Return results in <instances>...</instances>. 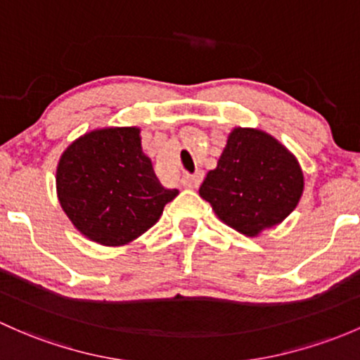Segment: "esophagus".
I'll list each match as a JSON object with an SVG mask.
<instances>
[{
    "label": "esophagus",
    "mask_w": 360,
    "mask_h": 360,
    "mask_svg": "<svg viewBox=\"0 0 360 360\" xmlns=\"http://www.w3.org/2000/svg\"><path fill=\"white\" fill-rule=\"evenodd\" d=\"M202 177H203L202 172L184 174L183 179H181V184H183L184 188H188V190H195V188H198V184L202 183Z\"/></svg>",
    "instance_id": "esophagus-1"
}]
</instances>
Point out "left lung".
I'll return each mask as SVG.
<instances>
[{
  "instance_id": "left-lung-1",
  "label": "left lung",
  "mask_w": 360,
  "mask_h": 360,
  "mask_svg": "<svg viewBox=\"0 0 360 360\" xmlns=\"http://www.w3.org/2000/svg\"><path fill=\"white\" fill-rule=\"evenodd\" d=\"M198 193L219 221L255 238L297 209L304 172L297 157L269 132L234 127Z\"/></svg>"
}]
</instances>
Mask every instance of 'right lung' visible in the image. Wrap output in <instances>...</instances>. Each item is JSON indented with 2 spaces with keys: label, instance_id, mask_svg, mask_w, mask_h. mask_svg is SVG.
<instances>
[{
  "label": "right lung",
  "instance_id": "right-lung-1",
  "mask_svg": "<svg viewBox=\"0 0 360 360\" xmlns=\"http://www.w3.org/2000/svg\"><path fill=\"white\" fill-rule=\"evenodd\" d=\"M177 195L158 181L136 126L84 132L56 165L60 207L82 236L103 247L132 243Z\"/></svg>",
  "mask_w": 360,
  "mask_h": 360
}]
</instances>
